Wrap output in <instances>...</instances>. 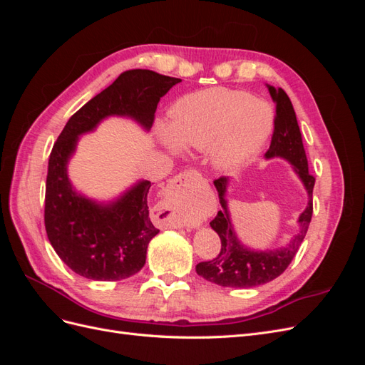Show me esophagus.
<instances>
[{
    "mask_svg": "<svg viewBox=\"0 0 365 365\" xmlns=\"http://www.w3.org/2000/svg\"><path fill=\"white\" fill-rule=\"evenodd\" d=\"M200 173L193 170H185L180 175H176L175 178L170 180L168 195H165V201H168L169 207H181L185 202V195L189 190V185L193 180L200 178Z\"/></svg>",
    "mask_w": 365,
    "mask_h": 365,
    "instance_id": "obj_1",
    "label": "esophagus"
}]
</instances>
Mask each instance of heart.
<instances>
[{"instance_id": "obj_1", "label": "heart", "mask_w": 365, "mask_h": 365, "mask_svg": "<svg viewBox=\"0 0 365 365\" xmlns=\"http://www.w3.org/2000/svg\"><path fill=\"white\" fill-rule=\"evenodd\" d=\"M274 128L268 103L247 93L208 88L187 94L169 115L164 141L187 149L207 150L217 170H233L247 163L267 143Z\"/></svg>"}]
</instances>
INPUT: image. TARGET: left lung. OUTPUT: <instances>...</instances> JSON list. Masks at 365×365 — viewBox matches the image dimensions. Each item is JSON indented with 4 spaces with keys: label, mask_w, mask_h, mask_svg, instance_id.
Returning a JSON list of instances; mask_svg holds the SVG:
<instances>
[{
    "label": "left lung",
    "mask_w": 365,
    "mask_h": 365,
    "mask_svg": "<svg viewBox=\"0 0 365 365\" xmlns=\"http://www.w3.org/2000/svg\"><path fill=\"white\" fill-rule=\"evenodd\" d=\"M268 90L275 103V117L271 146L268 152L264 153V157H282L286 161H289L298 178L302 180L304 185L309 201L306 210L298 217V227H300L298 233L288 245L279 250L254 251L240 244L235 233L233 224H231L225 200L228 178L220 176V178L215 180L219 202L222 208L219 210L210 225L220 237V251L213 260L197 263L196 272L205 280L219 286H227V288H252V286H259L277 279L295 257L312 219V192L315 178L309 173L302 132L297 123L294 106L288 94L282 88L268 85Z\"/></svg>",
    "instance_id": "left-lung-1"
}]
</instances>
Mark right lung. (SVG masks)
Masks as SVG:
<instances>
[{"label":"right lung","mask_w":365,"mask_h":365,"mask_svg":"<svg viewBox=\"0 0 365 365\" xmlns=\"http://www.w3.org/2000/svg\"><path fill=\"white\" fill-rule=\"evenodd\" d=\"M181 79L150 70L121 73L113 85L73 114L50 153L46 185V222L51 247L76 274L115 282L137 274L146 263L152 237L158 235L149 216L150 181H138L118 200L101 204L74 190L67 165L79 135L94 130L109 115L134 118L152 128L160 98Z\"/></svg>","instance_id":"obj_1"}]
</instances>
